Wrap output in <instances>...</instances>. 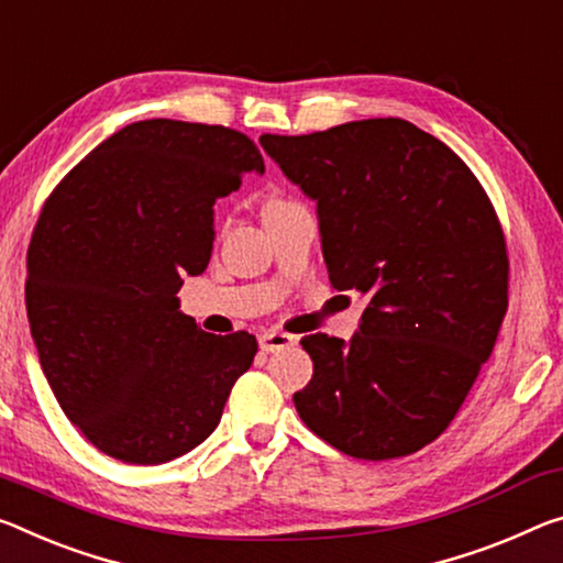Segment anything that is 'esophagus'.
Segmentation results:
<instances>
[{
    "mask_svg": "<svg viewBox=\"0 0 563 563\" xmlns=\"http://www.w3.org/2000/svg\"><path fill=\"white\" fill-rule=\"evenodd\" d=\"M257 343H261V351L273 353V351H283V347L296 345V335L283 333V330H265V333H261V338H257Z\"/></svg>",
    "mask_w": 563,
    "mask_h": 563,
    "instance_id": "esophagus-1",
    "label": "esophagus"
}]
</instances>
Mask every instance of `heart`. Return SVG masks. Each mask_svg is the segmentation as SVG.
<instances>
[{"label": "heart", "mask_w": 563, "mask_h": 563, "mask_svg": "<svg viewBox=\"0 0 563 563\" xmlns=\"http://www.w3.org/2000/svg\"><path fill=\"white\" fill-rule=\"evenodd\" d=\"M288 200H283V198H271L267 200L265 205H263V210H271V208H278V205H285Z\"/></svg>", "instance_id": "1"}]
</instances>
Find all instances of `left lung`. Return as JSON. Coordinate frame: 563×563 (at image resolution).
I'll list each match as a JSON object with an SVG mask.
<instances>
[{"label": "left lung", "mask_w": 563, "mask_h": 563, "mask_svg": "<svg viewBox=\"0 0 563 563\" xmlns=\"http://www.w3.org/2000/svg\"><path fill=\"white\" fill-rule=\"evenodd\" d=\"M261 145L318 200L328 278L368 296L351 341L302 338L313 378L292 396L345 456L400 459L439 439L494 351L508 308L501 222L471 167L398 118Z\"/></svg>", "instance_id": "left-lung-1"}]
</instances>
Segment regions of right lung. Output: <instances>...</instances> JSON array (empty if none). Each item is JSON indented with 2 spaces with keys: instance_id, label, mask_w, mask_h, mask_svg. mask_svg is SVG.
I'll list each match as a JSON object with an SVG mask.
<instances>
[{
  "instance_id": "obj_1",
  "label": "right lung",
  "mask_w": 563,
  "mask_h": 563,
  "mask_svg": "<svg viewBox=\"0 0 563 563\" xmlns=\"http://www.w3.org/2000/svg\"><path fill=\"white\" fill-rule=\"evenodd\" d=\"M261 150L222 124L132 122L62 177L26 250V316L65 416L107 456L155 466L220 423L257 341L183 316V275L208 267L212 205Z\"/></svg>"
}]
</instances>
